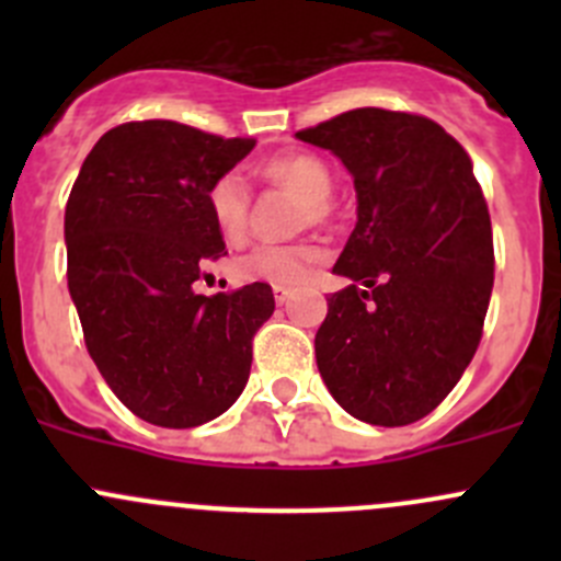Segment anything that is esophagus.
I'll return each mask as SVG.
<instances>
[{"label":"esophagus","instance_id":"1","mask_svg":"<svg viewBox=\"0 0 561 561\" xmlns=\"http://www.w3.org/2000/svg\"><path fill=\"white\" fill-rule=\"evenodd\" d=\"M274 298H276V304H287L290 301V287H274Z\"/></svg>","mask_w":561,"mask_h":561}]
</instances>
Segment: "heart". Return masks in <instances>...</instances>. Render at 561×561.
Masks as SVG:
<instances>
[{"instance_id":"heart-1","label":"heart","mask_w":561,"mask_h":561,"mask_svg":"<svg viewBox=\"0 0 561 561\" xmlns=\"http://www.w3.org/2000/svg\"><path fill=\"white\" fill-rule=\"evenodd\" d=\"M257 173L271 186L293 192L301 197L296 211V228L325 225L331 219L333 171L314 151H290V154L271 157L260 162ZM208 208L222 230L225 239L236 241L247 233L249 214H252V190L241 173L228 171L219 175L208 190ZM322 257V249L312 241L296 244H257L239 260L236 271L247 282H265L274 287H296L307 279L309 268Z\"/></svg>"}]
</instances>
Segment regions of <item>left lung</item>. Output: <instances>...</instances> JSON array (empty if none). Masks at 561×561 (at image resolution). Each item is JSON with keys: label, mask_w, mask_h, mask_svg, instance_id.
Listing matches in <instances>:
<instances>
[{"label": "left lung", "mask_w": 561, "mask_h": 561, "mask_svg": "<svg viewBox=\"0 0 561 561\" xmlns=\"http://www.w3.org/2000/svg\"><path fill=\"white\" fill-rule=\"evenodd\" d=\"M331 149L358 192V222L333 271L317 369L371 426L426 417L461 380L483 336L494 241L472 160L417 113L355 107L296 133Z\"/></svg>", "instance_id": "8db88e82"}]
</instances>
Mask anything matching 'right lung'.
Here are the masks:
<instances>
[{
  "mask_svg": "<svg viewBox=\"0 0 561 561\" xmlns=\"http://www.w3.org/2000/svg\"><path fill=\"white\" fill-rule=\"evenodd\" d=\"M171 118L107 129L65 208L67 287L83 342L133 415L192 428L241 396L252 339L274 314L265 282L201 296L225 252L208 190L252 151Z\"/></svg>",
  "mask_w": 561,
  "mask_h": 561,
  "instance_id": "add662e5",
  "label": "right lung"
}]
</instances>
